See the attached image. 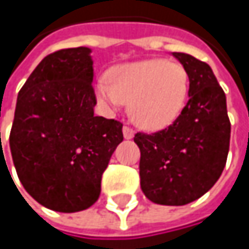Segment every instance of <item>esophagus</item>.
Here are the masks:
<instances>
[{"label": "esophagus", "mask_w": 249, "mask_h": 249, "mask_svg": "<svg viewBox=\"0 0 249 249\" xmlns=\"http://www.w3.org/2000/svg\"><path fill=\"white\" fill-rule=\"evenodd\" d=\"M123 134H124L125 140H131V138L134 137V131H132L129 126H126V125L123 128Z\"/></svg>", "instance_id": "esophagus-1"}]
</instances>
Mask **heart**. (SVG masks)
Segmentation results:
<instances>
[{
    "label": "heart",
    "mask_w": 249,
    "mask_h": 249,
    "mask_svg": "<svg viewBox=\"0 0 249 249\" xmlns=\"http://www.w3.org/2000/svg\"><path fill=\"white\" fill-rule=\"evenodd\" d=\"M98 102L117 112L128 104L132 123L144 129H161L178 118L189 95V73L183 65L148 59L114 68L108 80L95 86Z\"/></svg>",
    "instance_id": "obj_1"
}]
</instances>
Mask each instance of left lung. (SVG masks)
I'll use <instances>...</instances> for the list:
<instances>
[{
  "label": "left lung",
  "mask_w": 249,
  "mask_h": 249,
  "mask_svg": "<svg viewBox=\"0 0 249 249\" xmlns=\"http://www.w3.org/2000/svg\"><path fill=\"white\" fill-rule=\"evenodd\" d=\"M173 56L189 73V101L173 124L137 132L141 190L157 205L181 206L203 196L224 172L231 123L226 96L211 66L186 53Z\"/></svg>",
  "instance_id": "1"
}]
</instances>
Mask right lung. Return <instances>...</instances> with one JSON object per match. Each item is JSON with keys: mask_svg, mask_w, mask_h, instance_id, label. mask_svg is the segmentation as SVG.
Returning <instances> with one entry per match:
<instances>
[{"mask_svg": "<svg viewBox=\"0 0 249 249\" xmlns=\"http://www.w3.org/2000/svg\"><path fill=\"white\" fill-rule=\"evenodd\" d=\"M89 47L46 56L21 88L10 134L16 170L27 193L47 209L92 206L101 178L124 140L123 124L93 115Z\"/></svg>", "mask_w": 249, "mask_h": 249, "instance_id": "obj_1", "label": "right lung"}]
</instances>
